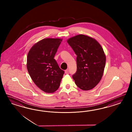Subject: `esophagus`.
<instances>
[{"mask_svg":"<svg viewBox=\"0 0 132 132\" xmlns=\"http://www.w3.org/2000/svg\"><path fill=\"white\" fill-rule=\"evenodd\" d=\"M65 73L66 74H68V73H69V70H68V69L66 70L65 71Z\"/></svg>","mask_w":132,"mask_h":132,"instance_id":"esophagus-1","label":"esophagus"}]
</instances>
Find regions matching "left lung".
<instances>
[{
	"instance_id": "left-lung-1",
	"label": "left lung",
	"mask_w": 132,
	"mask_h": 132,
	"mask_svg": "<svg viewBox=\"0 0 132 132\" xmlns=\"http://www.w3.org/2000/svg\"><path fill=\"white\" fill-rule=\"evenodd\" d=\"M67 43L76 53L77 71L72 76L76 86L84 90L94 88L104 73L106 57L100 44L83 34L69 38Z\"/></svg>"
}]
</instances>
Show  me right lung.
<instances>
[{
	"instance_id": "add662e5",
	"label": "right lung",
	"mask_w": 132,
	"mask_h": 132,
	"mask_svg": "<svg viewBox=\"0 0 132 132\" xmlns=\"http://www.w3.org/2000/svg\"><path fill=\"white\" fill-rule=\"evenodd\" d=\"M61 39L46 38L34 44L27 56L29 75L36 86L46 93L56 92L64 72L54 59Z\"/></svg>"
}]
</instances>
